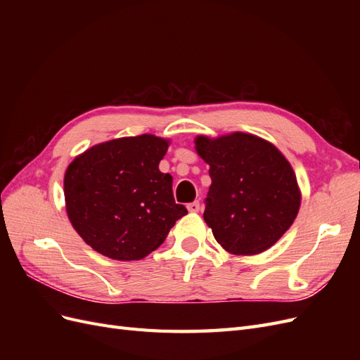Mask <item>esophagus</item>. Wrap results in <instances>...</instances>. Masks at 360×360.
<instances>
[{"instance_id":"obj_1","label":"esophagus","mask_w":360,"mask_h":360,"mask_svg":"<svg viewBox=\"0 0 360 360\" xmlns=\"http://www.w3.org/2000/svg\"><path fill=\"white\" fill-rule=\"evenodd\" d=\"M188 210H189L191 213H197V212H200V201L189 202V204H188Z\"/></svg>"}]
</instances>
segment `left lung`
I'll use <instances>...</instances> for the list:
<instances>
[{"label": "left lung", "mask_w": 360, "mask_h": 360, "mask_svg": "<svg viewBox=\"0 0 360 360\" xmlns=\"http://www.w3.org/2000/svg\"><path fill=\"white\" fill-rule=\"evenodd\" d=\"M212 186L204 221L228 252L255 255L274 246L296 219L300 192L288 160L267 141L236 132L198 136Z\"/></svg>", "instance_id": "1"}]
</instances>
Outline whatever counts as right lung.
Instances as JSON below:
<instances>
[{"mask_svg": "<svg viewBox=\"0 0 360 360\" xmlns=\"http://www.w3.org/2000/svg\"><path fill=\"white\" fill-rule=\"evenodd\" d=\"M168 143L155 135L120 138L76 158L64 176L69 219L97 252L141 259L158 249L186 207L172 195L171 174L159 171Z\"/></svg>", "mask_w": 360, "mask_h": 360, "instance_id": "1", "label": "right lung"}]
</instances>
